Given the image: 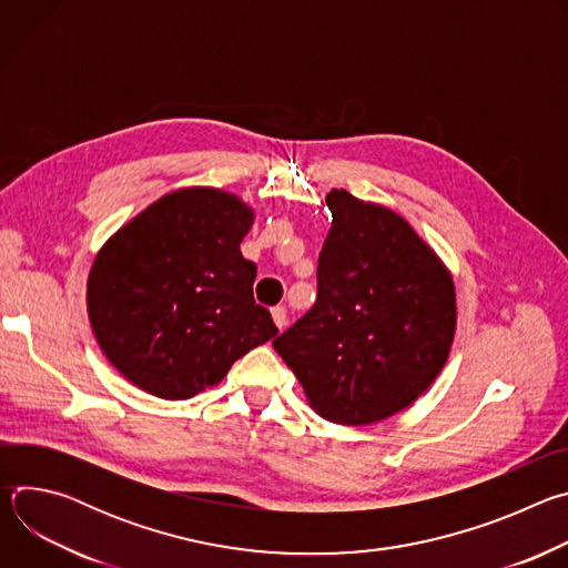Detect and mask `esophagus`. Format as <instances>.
<instances>
[{"mask_svg":"<svg viewBox=\"0 0 568 568\" xmlns=\"http://www.w3.org/2000/svg\"><path fill=\"white\" fill-rule=\"evenodd\" d=\"M272 318H274V323H276V328L283 331V328L287 326V310H285L283 305L272 307Z\"/></svg>","mask_w":568,"mask_h":568,"instance_id":"1","label":"esophagus"}]
</instances>
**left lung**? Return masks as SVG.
<instances>
[{
	"mask_svg": "<svg viewBox=\"0 0 568 568\" xmlns=\"http://www.w3.org/2000/svg\"><path fill=\"white\" fill-rule=\"evenodd\" d=\"M333 226L318 254L314 307L274 339L310 407L362 427L414 404L443 371L456 287L440 256L395 211L326 195Z\"/></svg>",
	"mask_w": 568,
	"mask_h": 568,
	"instance_id": "1",
	"label": "left lung"
}]
</instances>
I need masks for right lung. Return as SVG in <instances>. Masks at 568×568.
I'll return each instance as SVG.
<instances>
[{
  "label": "right lung",
  "instance_id": "obj_1",
  "mask_svg": "<svg viewBox=\"0 0 568 568\" xmlns=\"http://www.w3.org/2000/svg\"><path fill=\"white\" fill-rule=\"evenodd\" d=\"M254 206L213 186L178 189L112 233L88 276V314L110 364L141 390L189 399L278 335L254 301L240 242Z\"/></svg>",
  "mask_w": 568,
  "mask_h": 568
}]
</instances>
